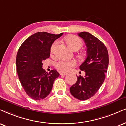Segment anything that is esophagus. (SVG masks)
Returning <instances> with one entry per match:
<instances>
[{
	"label": "esophagus",
	"instance_id": "esophagus-1",
	"mask_svg": "<svg viewBox=\"0 0 126 126\" xmlns=\"http://www.w3.org/2000/svg\"><path fill=\"white\" fill-rule=\"evenodd\" d=\"M60 75H62V76H63V75L65 76V75H67V73H63V72H62V73H60Z\"/></svg>",
	"mask_w": 126,
	"mask_h": 126
}]
</instances>
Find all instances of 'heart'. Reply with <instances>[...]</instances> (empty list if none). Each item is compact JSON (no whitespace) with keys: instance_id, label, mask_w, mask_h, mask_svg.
I'll list each match as a JSON object with an SVG mask.
<instances>
[{"instance_id":"obj_1","label":"heart","mask_w":126,"mask_h":126,"mask_svg":"<svg viewBox=\"0 0 126 126\" xmlns=\"http://www.w3.org/2000/svg\"><path fill=\"white\" fill-rule=\"evenodd\" d=\"M67 45L72 49H79L82 46L83 42L79 37L76 36H69L64 39ZM58 45V41H56L53 43L51 47L50 51L51 53H54L56 48ZM76 65V62L74 60H61L56 64V67L59 70L64 72H67L70 70L73 67Z\"/></svg>"}]
</instances>
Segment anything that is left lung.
Returning a JSON list of instances; mask_svg holds the SVG:
<instances>
[{"label":"left lung","instance_id":"obj_1","mask_svg":"<svg viewBox=\"0 0 126 126\" xmlns=\"http://www.w3.org/2000/svg\"><path fill=\"white\" fill-rule=\"evenodd\" d=\"M87 47V56L80 69L85 72L84 77L77 76L76 83L70 92L74 97L86 100L93 96L103 83L109 64L106 47L99 39L87 32L79 33Z\"/></svg>","mask_w":126,"mask_h":126}]
</instances>
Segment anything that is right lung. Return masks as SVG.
Wrapping results in <instances>:
<instances>
[{
  "mask_svg": "<svg viewBox=\"0 0 126 126\" xmlns=\"http://www.w3.org/2000/svg\"><path fill=\"white\" fill-rule=\"evenodd\" d=\"M63 34L37 32L26 39L19 48L16 61L18 76L26 93L33 100L46 97L59 76L56 70L46 72L42 62L50 57L51 45Z\"/></svg>",
  "mask_w": 126,
  "mask_h": 126,
  "instance_id": "1",
  "label": "right lung"
}]
</instances>
